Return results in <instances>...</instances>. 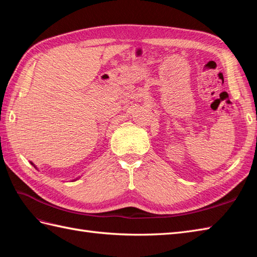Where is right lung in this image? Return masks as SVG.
<instances>
[{
	"label": "right lung",
	"mask_w": 257,
	"mask_h": 257,
	"mask_svg": "<svg viewBox=\"0 0 257 257\" xmlns=\"http://www.w3.org/2000/svg\"><path fill=\"white\" fill-rule=\"evenodd\" d=\"M31 165H33V166H34V163H33V162H31ZM34 167H35V166H34ZM35 168H36V167H35ZM36 169H37V168H36Z\"/></svg>",
	"instance_id": "obj_1"
}]
</instances>
